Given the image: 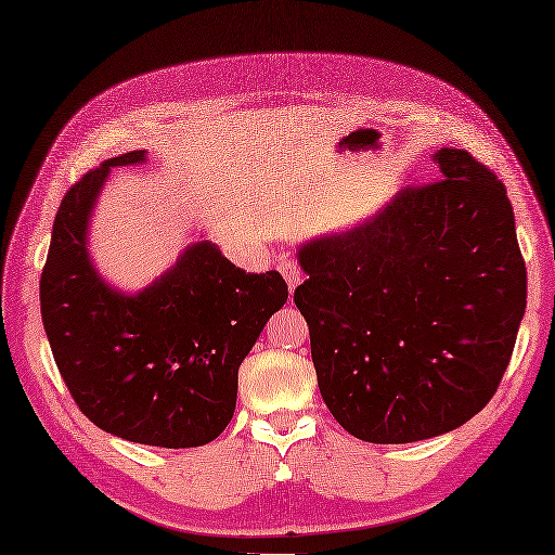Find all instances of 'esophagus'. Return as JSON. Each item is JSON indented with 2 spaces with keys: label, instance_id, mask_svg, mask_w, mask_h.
Listing matches in <instances>:
<instances>
[{
  "label": "esophagus",
  "instance_id": "34e87169",
  "mask_svg": "<svg viewBox=\"0 0 555 555\" xmlns=\"http://www.w3.org/2000/svg\"><path fill=\"white\" fill-rule=\"evenodd\" d=\"M279 272L283 274V279H286V283H288V291H291V293H293L297 286H300L302 272H300V267H297V262H295V260H281V264H279Z\"/></svg>",
  "mask_w": 555,
  "mask_h": 555
}]
</instances>
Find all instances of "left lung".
Listing matches in <instances>:
<instances>
[{"label":"left lung","instance_id":"obj_1","mask_svg":"<svg viewBox=\"0 0 555 555\" xmlns=\"http://www.w3.org/2000/svg\"><path fill=\"white\" fill-rule=\"evenodd\" d=\"M443 180L396 192L349 230L297 248L295 305L333 417L367 443L457 429L500 387L528 274L502 180L466 150Z\"/></svg>","mask_w":555,"mask_h":555}]
</instances>
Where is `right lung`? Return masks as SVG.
Segmentation results:
<instances>
[{
	"label": "right lung",
	"instance_id": "1",
	"mask_svg": "<svg viewBox=\"0 0 555 555\" xmlns=\"http://www.w3.org/2000/svg\"><path fill=\"white\" fill-rule=\"evenodd\" d=\"M145 162V150L115 156L65 194L39 281L41 321L69 393L98 429L198 448L230 424L238 365L288 286L279 272L246 274L204 234L142 291L107 283L89 250L93 208L112 168Z\"/></svg>",
	"mask_w": 555,
	"mask_h": 555
}]
</instances>
